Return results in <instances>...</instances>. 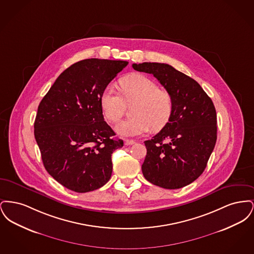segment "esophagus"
<instances>
[{
	"mask_svg": "<svg viewBox=\"0 0 254 254\" xmlns=\"http://www.w3.org/2000/svg\"><path fill=\"white\" fill-rule=\"evenodd\" d=\"M133 144H135V142L133 140H125V145H131Z\"/></svg>",
	"mask_w": 254,
	"mask_h": 254,
	"instance_id": "34e87169",
	"label": "esophagus"
}]
</instances>
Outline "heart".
I'll return each instance as SVG.
<instances>
[{
  "label": "heart",
  "instance_id": "heart-1",
  "mask_svg": "<svg viewBox=\"0 0 254 254\" xmlns=\"http://www.w3.org/2000/svg\"><path fill=\"white\" fill-rule=\"evenodd\" d=\"M120 94L113 85H108L101 95V106L105 116L110 122H118L127 104L135 103L133 117L120 122L115 129L125 137L138 136L150 127L163 128L172 115L173 99L168 91L160 89L157 83L149 77L135 73L120 81Z\"/></svg>",
  "mask_w": 254,
  "mask_h": 254
}]
</instances>
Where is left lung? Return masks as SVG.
Here are the masks:
<instances>
[{
  "label": "left lung",
  "mask_w": 254,
  "mask_h": 254,
  "mask_svg": "<svg viewBox=\"0 0 254 254\" xmlns=\"http://www.w3.org/2000/svg\"><path fill=\"white\" fill-rule=\"evenodd\" d=\"M132 67L152 74L173 99L169 123L152 139L145 141L143 174L158 187L181 189L203 173L215 146L214 105L195 80L168 64H133Z\"/></svg>",
  "instance_id": "8db88e82"
}]
</instances>
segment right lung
<instances>
[{"instance_id": "obj_1", "label": "right lung", "mask_w": 254, "mask_h": 254, "mask_svg": "<svg viewBox=\"0 0 254 254\" xmlns=\"http://www.w3.org/2000/svg\"><path fill=\"white\" fill-rule=\"evenodd\" d=\"M127 61L85 59L60 74L41 101L34 136L44 166L64 187L84 193L112 173L111 154L124 145L104 120L101 95Z\"/></svg>"}]
</instances>
